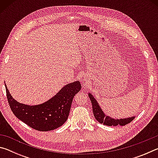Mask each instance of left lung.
<instances>
[{
  "instance_id": "1",
  "label": "left lung",
  "mask_w": 158,
  "mask_h": 158,
  "mask_svg": "<svg viewBox=\"0 0 158 158\" xmlns=\"http://www.w3.org/2000/svg\"><path fill=\"white\" fill-rule=\"evenodd\" d=\"M89 98L91 101L92 106H93V114L95 119L97 121L100 123H103L105 125H108V126H116L118 125H125L127 123H130L131 121H132L135 117L129 118H124V119H113L109 116H106V115L104 114V112L102 111L100 106L98 105L97 101L95 100V99L93 97L92 95L89 93Z\"/></svg>"
}]
</instances>
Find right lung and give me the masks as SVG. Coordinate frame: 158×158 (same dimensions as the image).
Returning a JSON list of instances; mask_svg holds the SVG:
<instances>
[{"instance_id":"right-lung-1","label":"right lung","mask_w":158,"mask_h":158,"mask_svg":"<svg viewBox=\"0 0 158 158\" xmlns=\"http://www.w3.org/2000/svg\"><path fill=\"white\" fill-rule=\"evenodd\" d=\"M81 89L79 81L64 86L54 97L42 105L29 106L12 99L5 85L7 101L16 117L34 130L50 131L60 127L68 119L72 102Z\"/></svg>"}]
</instances>
